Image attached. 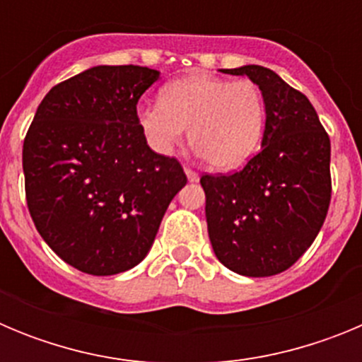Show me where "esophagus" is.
<instances>
[{
    "label": "esophagus",
    "mask_w": 362,
    "mask_h": 362,
    "mask_svg": "<svg viewBox=\"0 0 362 362\" xmlns=\"http://www.w3.org/2000/svg\"><path fill=\"white\" fill-rule=\"evenodd\" d=\"M185 174H187V177L190 183H197V181H199V174L194 170H190V168H185Z\"/></svg>",
    "instance_id": "34e87169"
}]
</instances>
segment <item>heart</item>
Wrapping results in <instances>:
<instances>
[{"mask_svg":"<svg viewBox=\"0 0 362 362\" xmlns=\"http://www.w3.org/2000/svg\"><path fill=\"white\" fill-rule=\"evenodd\" d=\"M136 121L153 152H174L188 129L192 148L206 165L233 170L261 145L267 107L255 83L190 74L163 86L159 103L139 105Z\"/></svg>","mask_w":362,"mask_h":362,"instance_id":"1","label":"heart"}]
</instances>
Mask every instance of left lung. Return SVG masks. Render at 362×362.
<instances>
[{
	"mask_svg": "<svg viewBox=\"0 0 362 362\" xmlns=\"http://www.w3.org/2000/svg\"><path fill=\"white\" fill-rule=\"evenodd\" d=\"M263 92L261 152L232 175H203L214 254L228 270L268 277L292 267L330 206V137L305 94L259 65L225 69Z\"/></svg>",
	"mask_w": 362,
	"mask_h": 362,
	"instance_id": "obj_1",
	"label": "left lung"
}]
</instances>
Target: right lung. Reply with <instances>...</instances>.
Segmentation results:
<instances>
[{
	"label": "right lung",
	"instance_id": "add662e5",
	"mask_svg": "<svg viewBox=\"0 0 362 362\" xmlns=\"http://www.w3.org/2000/svg\"><path fill=\"white\" fill-rule=\"evenodd\" d=\"M159 76L148 66H92L50 88L25 137L28 212L79 272L114 276L141 263L187 185L177 159L153 152L137 127V101Z\"/></svg>",
	"mask_w": 362,
	"mask_h": 362
}]
</instances>
